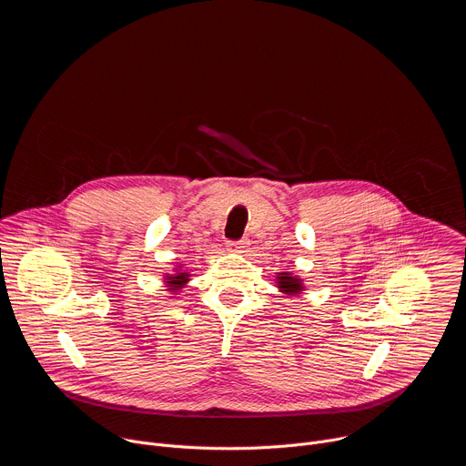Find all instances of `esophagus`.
<instances>
[{"label":"esophagus","instance_id":"obj_1","mask_svg":"<svg viewBox=\"0 0 466 466\" xmlns=\"http://www.w3.org/2000/svg\"><path fill=\"white\" fill-rule=\"evenodd\" d=\"M248 241L247 239H243V241H230L228 245H227V248L230 250V252H234V254H243L247 248H248Z\"/></svg>","mask_w":466,"mask_h":466}]
</instances>
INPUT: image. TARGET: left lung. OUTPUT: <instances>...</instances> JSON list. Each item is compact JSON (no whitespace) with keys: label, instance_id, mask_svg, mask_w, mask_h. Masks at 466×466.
I'll return each instance as SVG.
<instances>
[{"label":"left lung","instance_id":"8db88e82","mask_svg":"<svg viewBox=\"0 0 466 466\" xmlns=\"http://www.w3.org/2000/svg\"><path fill=\"white\" fill-rule=\"evenodd\" d=\"M277 288L289 297H299L306 289L304 280L299 275H293L291 271L277 273Z\"/></svg>","mask_w":466,"mask_h":466}]
</instances>
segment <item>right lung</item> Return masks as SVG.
Segmentation results:
<instances>
[{"mask_svg": "<svg viewBox=\"0 0 466 466\" xmlns=\"http://www.w3.org/2000/svg\"><path fill=\"white\" fill-rule=\"evenodd\" d=\"M184 263H178L173 268V273H164V288L169 295H173L171 299H175V295H178L182 291V288H186V284L189 282V269H182Z\"/></svg>", "mask_w": 466, "mask_h": 466, "instance_id": "add662e5", "label": "right lung"}]
</instances>
